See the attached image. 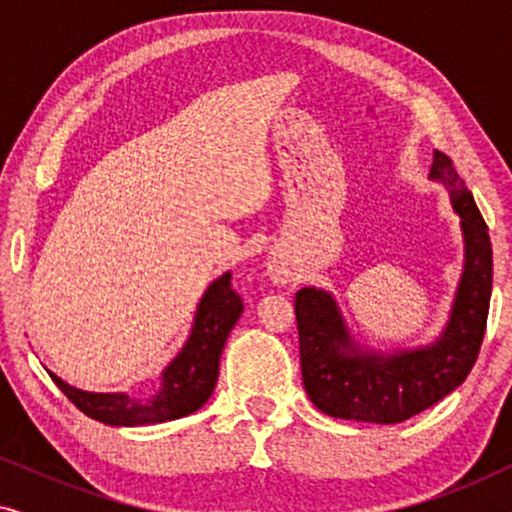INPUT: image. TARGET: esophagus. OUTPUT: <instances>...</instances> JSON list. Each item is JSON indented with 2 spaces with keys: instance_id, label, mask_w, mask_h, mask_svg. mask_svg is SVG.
<instances>
[{
  "instance_id": "1",
  "label": "esophagus",
  "mask_w": 512,
  "mask_h": 512,
  "mask_svg": "<svg viewBox=\"0 0 512 512\" xmlns=\"http://www.w3.org/2000/svg\"><path fill=\"white\" fill-rule=\"evenodd\" d=\"M268 277H270L272 284H286V282H289V279H291L289 265H286L279 256H275V258H272V261L268 263Z\"/></svg>"
}]
</instances>
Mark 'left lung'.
I'll list each match as a JSON object with an SVG mask.
<instances>
[{
	"instance_id": "8db88e82",
	"label": "left lung",
	"mask_w": 512,
	"mask_h": 512,
	"mask_svg": "<svg viewBox=\"0 0 512 512\" xmlns=\"http://www.w3.org/2000/svg\"><path fill=\"white\" fill-rule=\"evenodd\" d=\"M429 179L445 186L464 237V268L436 340L391 352L361 345L331 291L303 286L296 293L303 384L326 415L373 424L405 422L452 394L478 359L492 298L487 223L445 153L433 151Z\"/></svg>"
}]
</instances>
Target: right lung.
<instances>
[{"label":"right lung","instance_id":"right-lung-1","mask_svg":"<svg viewBox=\"0 0 512 512\" xmlns=\"http://www.w3.org/2000/svg\"><path fill=\"white\" fill-rule=\"evenodd\" d=\"M230 277L233 272H223L207 286L195 307L191 333H188L184 347L163 368L158 382L142 394L83 391L67 384L51 370L48 375L83 415L107 426L160 424L191 415L214 394L216 380H219L221 352L244 310L242 298L233 291Z\"/></svg>","mask_w":512,"mask_h":512}]
</instances>
